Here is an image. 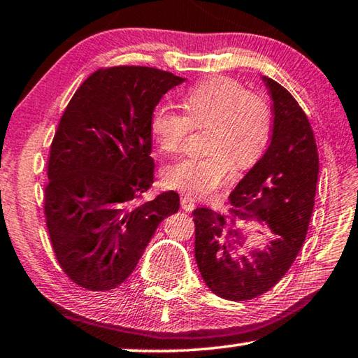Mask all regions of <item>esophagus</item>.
I'll return each mask as SVG.
<instances>
[{
    "label": "esophagus",
    "instance_id": "1",
    "mask_svg": "<svg viewBox=\"0 0 358 358\" xmlns=\"http://www.w3.org/2000/svg\"><path fill=\"white\" fill-rule=\"evenodd\" d=\"M194 206H196V204H194V201L190 196H182L180 198V207L184 208L185 212H192Z\"/></svg>",
    "mask_w": 358,
    "mask_h": 358
}]
</instances>
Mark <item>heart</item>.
<instances>
[{
    "instance_id": "1",
    "label": "heart",
    "mask_w": 358,
    "mask_h": 358,
    "mask_svg": "<svg viewBox=\"0 0 358 358\" xmlns=\"http://www.w3.org/2000/svg\"><path fill=\"white\" fill-rule=\"evenodd\" d=\"M187 115L157 106L151 115V134L159 151L173 156L180 151L193 127L208 126L204 157H185L162 171L165 184L193 198H204L231 178L234 162L252 165L268 145L273 131V110L268 101L248 92L240 80L212 76L188 90Z\"/></svg>"
}]
</instances>
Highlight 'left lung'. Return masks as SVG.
Listing matches in <instances>:
<instances>
[{
  "label": "left lung",
  "mask_w": 358,
  "mask_h": 358,
  "mask_svg": "<svg viewBox=\"0 0 358 358\" xmlns=\"http://www.w3.org/2000/svg\"><path fill=\"white\" fill-rule=\"evenodd\" d=\"M273 99V136L266 152L229 196L226 215L208 207L193 210L194 257L212 293L246 301L284 278L306 241L315 206L320 159L313 129L292 93L263 76ZM240 219L266 222L273 238L263 252L241 256Z\"/></svg>",
  "instance_id": "obj_1"
}]
</instances>
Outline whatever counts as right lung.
<instances>
[{"instance_id": "add662e5", "label": "right lung", "mask_w": 358, "mask_h": 358, "mask_svg": "<svg viewBox=\"0 0 358 358\" xmlns=\"http://www.w3.org/2000/svg\"><path fill=\"white\" fill-rule=\"evenodd\" d=\"M184 80L152 66L99 69L60 117L43 208L54 255L76 285L104 292L123 284L160 221L179 210L173 190L138 201L154 180L151 115Z\"/></svg>"}]
</instances>
